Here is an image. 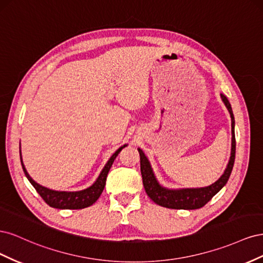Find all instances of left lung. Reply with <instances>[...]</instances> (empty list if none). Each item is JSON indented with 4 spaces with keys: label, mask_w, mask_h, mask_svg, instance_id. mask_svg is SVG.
<instances>
[{
    "label": "left lung",
    "mask_w": 263,
    "mask_h": 263,
    "mask_svg": "<svg viewBox=\"0 0 263 263\" xmlns=\"http://www.w3.org/2000/svg\"><path fill=\"white\" fill-rule=\"evenodd\" d=\"M221 100L226 105L228 112L232 117V154H230L229 162L226 166L224 173L221 177L213 184L205 187L197 189H179V190H170L161 186L157 181L155 173L151 168L148 158L145 156L144 151L138 148V153L140 156V171L142 177V183L146 190L147 195L153 200L156 204L163 206L166 209L173 210H197L212 200V197L218 193L224 186L232 173L235 155H236V138H235V118L233 114L232 106L228 99L224 94H220Z\"/></svg>",
    "instance_id": "left-lung-1"
}]
</instances>
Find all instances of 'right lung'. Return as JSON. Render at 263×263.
<instances>
[{
	"label": "right lung",
	"instance_id": "1",
	"mask_svg": "<svg viewBox=\"0 0 263 263\" xmlns=\"http://www.w3.org/2000/svg\"><path fill=\"white\" fill-rule=\"evenodd\" d=\"M126 146L127 145H124L121 148H118L113 154V156L108 159V161L106 162L105 166L101 171L99 178L90 187H87L82 191H77V192L54 191V190L47 189L45 186H42L41 184H38L37 182H35L33 179L30 178V176L25 169V165H24L23 160H22L21 149H20V156H21V163L23 166V171H24V173H25L26 178L28 179V181L31 183V185L35 187L38 194L42 196V198L47 204L51 206V208H53V209H59V210H81V209L89 208V206H91L93 203L98 201V198L102 194L103 190H104L106 178H107V174H108L110 166H112L115 158L118 156L119 153H121V150L123 148H125Z\"/></svg>",
	"mask_w": 263,
	"mask_h": 263
}]
</instances>
